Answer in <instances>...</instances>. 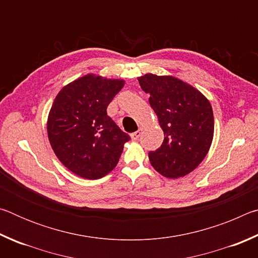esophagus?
<instances>
[{
    "label": "esophagus",
    "mask_w": 258,
    "mask_h": 258,
    "mask_svg": "<svg viewBox=\"0 0 258 258\" xmlns=\"http://www.w3.org/2000/svg\"><path fill=\"white\" fill-rule=\"evenodd\" d=\"M141 131H137V132H134V133H132V134H131V139H132V140H134V141H137V140H139V138L140 137H141Z\"/></svg>",
    "instance_id": "obj_1"
}]
</instances>
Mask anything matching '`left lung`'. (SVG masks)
Returning <instances> with one entry per match:
<instances>
[{
  "label": "left lung",
  "mask_w": 258,
  "mask_h": 258,
  "mask_svg": "<svg viewBox=\"0 0 258 258\" xmlns=\"http://www.w3.org/2000/svg\"><path fill=\"white\" fill-rule=\"evenodd\" d=\"M150 94L149 103L164 131V141L149 160L157 172L169 178L191 173L211 148L214 116L211 103L203 93L173 76L146 74L138 78Z\"/></svg>",
  "instance_id": "obj_1"
}]
</instances>
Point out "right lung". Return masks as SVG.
I'll list each match as a JSON object with an SVG mask.
<instances>
[{"label": "right lung", "instance_id": "right-lung-1", "mask_svg": "<svg viewBox=\"0 0 258 258\" xmlns=\"http://www.w3.org/2000/svg\"><path fill=\"white\" fill-rule=\"evenodd\" d=\"M125 82L89 74L63 86L47 117V137L55 156L87 180L116 167L131 139L107 115V107Z\"/></svg>", "mask_w": 258, "mask_h": 258}]
</instances>
